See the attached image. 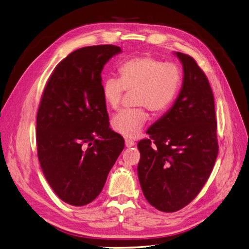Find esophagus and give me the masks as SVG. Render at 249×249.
Instances as JSON below:
<instances>
[{"label":"esophagus","mask_w":249,"mask_h":249,"mask_svg":"<svg viewBox=\"0 0 249 249\" xmlns=\"http://www.w3.org/2000/svg\"><path fill=\"white\" fill-rule=\"evenodd\" d=\"M125 145H126V147H131V146L135 145V142L132 140H129V139H126Z\"/></svg>","instance_id":"esophagus-1"}]
</instances>
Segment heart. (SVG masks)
<instances>
[{"mask_svg": "<svg viewBox=\"0 0 249 249\" xmlns=\"http://www.w3.org/2000/svg\"><path fill=\"white\" fill-rule=\"evenodd\" d=\"M119 74L120 78L109 76L103 80V98L111 109H118L125 91H136L134 105L139 107L120 111L111 120L115 132L126 138H136L148 118L143 107L155 114L167 110L180 90L182 73L176 63L145 55L124 61L119 67Z\"/></svg>", "mask_w": 249, "mask_h": 249, "instance_id": "obj_1", "label": "heart"}]
</instances>
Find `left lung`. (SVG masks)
Instances as JSON below:
<instances>
[{
  "instance_id": "1",
  "label": "left lung",
  "mask_w": 249,
  "mask_h": 249,
  "mask_svg": "<svg viewBox=\"0 0 249 249\" xmlns=\"http://www.w3.org/2000/svg\"><path fill=\"white\" fill-rule=\"evenodd\" d=\"M183 83L174 105L138 143V177L156 209L176 212L204 188L218 153L214 97L206 74L192 57L177 52Z\"/></svg>"
}]
</instances>
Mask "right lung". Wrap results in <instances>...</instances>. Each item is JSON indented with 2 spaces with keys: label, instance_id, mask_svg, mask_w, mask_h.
<instances>
[{
  "label": "right lung",
  "instance_id": "obj_1",
  "mask_svg": "<svg viewBox=\"0 0 249 249\" xmlns=\"http://www.w3.org/2000/svg\"><path fill=\"white\" fill-rule=\"evenodd\" d=\"M120 52L111 44L74 51L44 87L37 113L38 159L51 188L69 205L97 197L124 148L123 137L109 128L101 75Z\"/></svg>",
  "mask_w": 249,
  "mask_h": 249
}]
</instances>
